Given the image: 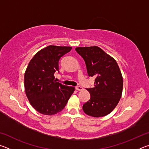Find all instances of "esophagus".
Wrapping results in <instances>:
<instances>
[{
    "mask_svg": "<svg viewBox=\"0 0 149 149\" xmlns=\"http://www.w3.org/2000/svg\"><path fill=\"white\" fill-rule=\"evenodd\" d=\"M75 89H76L77 91H81V90H83V87L81 86H77V87H75Z\"/></svg>",
    "mask_w": 149,
    "mask_h": 149,
    "instance_id": "obj_1",
    "label": "esophagus"
}]
</instances>
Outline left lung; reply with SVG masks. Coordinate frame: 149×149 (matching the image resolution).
Masks as SVG:
<instances>
[{"label": "left lung", "mask_w": 149, "mask_h": 149, "mask_svg": "<svg viewBox=\"0 0 149 149\" xmlns=\"http://www.w3.org/2000/svg\"><path fill=\"white\" fill-rule=\"evenodd\" d=\"M75 50L84 58L88 75L95 77V84L87 89L91 97L83 105L88 116L102 117L114 109L122 97L123 77L117 62L99 47H77Z\"/></svg>", "instance_id": "obj_1"}]
</instances>
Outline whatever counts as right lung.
<instances>
[{
	"label": "right lung",
	"instance_id": "right-lung-1",
	"mask_svg": "<svg viewBox=\"0 0 149 149\" xmlns=\"http://www.w3.org/2000/svg\"><path fill=\"white\" fill-rule=\"evenodd\" d=\"M71 47L50 45L40 50L29 62L24 75L25 92L30 104L44 115H54L62 111L75 91L54 80L60 58Z\"/></svg>",
	"mask_w": 149,
	"mask_h": 149
}]
</instances>
